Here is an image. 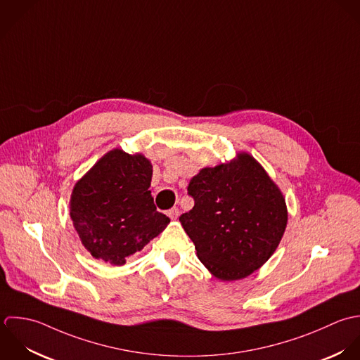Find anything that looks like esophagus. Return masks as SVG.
<instances>
[{"label": "esophagus", "mask_w": 360, "mask_h": 360, "mask_svg": "<svg viewBox=\"0 0 360 360\" xmlns=\"http://www.w3.org/2000/svg\"><path fill=\"white\" fill-rule=\"evenodd\" d=\"M167 215L170 217V219H177L179 215H180V210H179L177 207H174V208H172V210L167 211Z\"/></svg>", "instance_id": "obj_1"}]
</instances>
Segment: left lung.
Masks as SVG:
<instances>
[{"mask_svg": "<svg viewBox=\"0 0 360 360\" xmlns=\"http://www.w3.org/2000/svg\"><path fill=\"white\" fill-rule=\"evenodd\" d=\"M191 211L179 221L205 268L221 281H238L261 268L288 224L285 197L247 152L190 180Z\"/></svg>", "mask_w": 360, "mask_h": 360, "instance_id": "obj_1", "label": "left lung"}]
</instances>
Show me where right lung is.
Listing matches in <instances>:
<instances>
[{
  "mask_svg": "<svg viewBox=\"0 0 360 360\" xmlns=\"http://www.w3.org/2000/svg\"><path fill=\"white\" fill-rule=\"evenodd\" d=\"M152 172L142 153L116 148L75 183L70 217L94 258L121 266L169 225L149 191Z\"/></svg>",
  "mask_w": 360,
  "mask_h": 360,
  "instance_id": "right-lung-1",
  "label": "right lung"
}]
</instances>
